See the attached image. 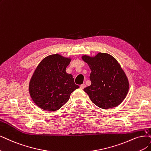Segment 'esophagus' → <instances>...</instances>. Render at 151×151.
<instances>
[{
    "label": "esophagus",
    "mask_w": 151,
    "mask_h": 151,
    "mask_svg": "<svg viewBox=\"0 0 151 151\" xmlns=\"http://www.w3.org/2000/svg\"><path fill=\"white\" fill-rule=\"evenodd\" d=\"M85 87V84H82L80 85V88L81 89V90H83V89H84Z\"/></svg>",
    "instance_id": "esophagus-1"
}]
</instances>
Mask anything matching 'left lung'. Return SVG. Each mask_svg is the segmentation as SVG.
Instances as JSON below:
<instances>
[{"mask_svg":"<svg viewBox=\"0 0 151 151\" xmlns=\"http://www.w3.org/2000/svg\"><path fill=\"white\" fill-rule=\"evenodd\" d=\"M81 58L91 70V84L84 89L91 101L102 109L118 106L125 99L129 87L118 61L105 53H98L94 57L83 55Z\"/></svg>","mask_w":151,"mask_h":151,"instance_id":"left-lung-1","label":"left lung"}]
</instances>
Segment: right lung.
Returning a JSON list of instances; mask_svg holds the SVG:
<instances>
[{
  "instance_id": "1",
  "label": "right lung",
  "mask_w": 151,
  "mask_h": 151,
  "mask_svg": "<svg viewBox=\"0 0 151 151\" xmlns=\"http://www.w3.org/2000/svg\"><path fill=\"white\" fill-rule=\"evenodd\" d=\"M71 58L59 54L47 56L38 64L29 83L30 95L41 109L54 111L68 101L70 94L80 86L66 68Z\"/></svg>"
}]
</instances>
